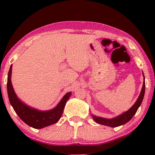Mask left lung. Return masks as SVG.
Instances as JSON below:
<instances>
[{
  "label": "left lung",
  "instance_id": "8db88e82",
  "mask_svg": "<svg viewBox=\"0 0 155 155\" xmlns=\"http://www.w3.org/2000/svg\"><path fill=\"white\" fill-rule=\"evenodd\" d=\"M144 92H145V81H143V87H142L140 95L138 96V98L137 99L136 102L135 103L134 105L130 108L128 111L124 112V113L122 114H121L120 116L117 117H114V118L113 119H105V118H102V117L94 116V115H92V118H93V120H95V122H97V123L104 124V125H106V126H109V127H118V126L124 124L125 123H127V122H129V121L133 118V117L134 116L135 114L136 113L137 110H138V108H139L140 104H141L142 101H143V96H144Z\"/></svg>",
  "mask_w": 155,
  "mask_h": 155
}]
</instances>
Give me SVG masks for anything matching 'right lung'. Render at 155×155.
Listing matches in <instances>:
<instances>
[{"label": "right lung", "instance_id": "right-lung-1", "mask_svg": "<svg viewBox=\"0 0 155 155\" xmlns=\"http://www.w3.org/2000/svg\"><path fill=\"white\" fill-rule=\"evenodd\" d=\"M12 65L10 66L7 81V92L10 104L17 115L28 125L35 129H41L47 127L58 122L63 114L64 107L67 101L70 97L71 92H68L60 101L56 107L49 111H38L35 108L29 107L21 101L16 95L12 84Z\"/></svg>", "mask_w": 155, "mask_h": 155}]
</instances>
